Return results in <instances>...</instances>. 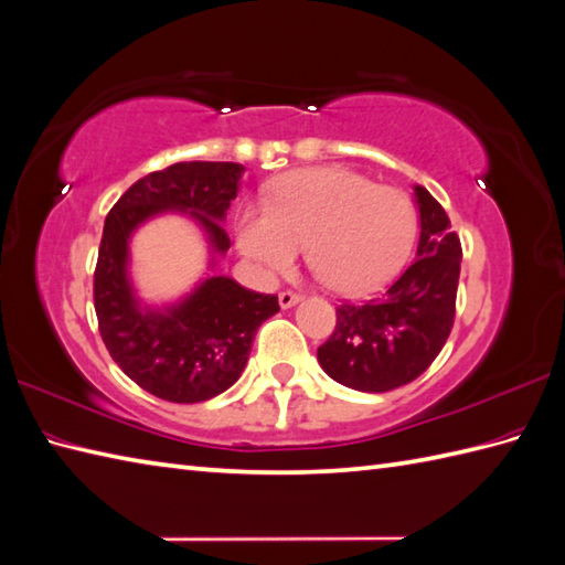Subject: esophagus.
Returning a JSON list of instances; mask_svg holds the SVG:
<instances>
[{
  "label": "esophagus",
  "instance_id": "34e87169",
  "mask_svg": "<svg viewBox=\"0 0 565 565\" xmlns=\"http://www.w3.org/2000/svg\"><path fill=\"white\" fill-rule=\"evenodd\" d=\"M300 298H303V296L296 294V291H281V294H279V306H281V308H291V306L298 303Z\"/></svg>",
  "mask_w": 565,
  "mask_h": 565
}]
</instances>
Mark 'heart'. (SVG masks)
<instances>
[{"label": "heart", "instance_id": "obj_1", "mask_svg": "<svg viewBox=\"0 0 565 565\" xmlns=\"http://www.w3.org/2000/svg\"><path fill=\"white\" fill-rule=\"evenodd\" d=\"M238 247L271 274L291 269L308 243L315 274L334 291L365 294L390 281L416 235L412 196L344 168L286 175L267 209L247 206L235 223Z\"/></svg>", "mask_w": 565, "mask_h": 565}]
</instances>
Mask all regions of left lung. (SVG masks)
<instances>
[{"mask_svg":"<svg viewBox=\"0 0 565 565\" xmlns=\"http://www.w3.org/2000/svg\"><path fill=\"white\" fill-rule=\"evenodd\" d=\"M422 238L416 259L383 294L365 303L344 300L318 361L337 383L390 392L412 383L436 361L455 322L462 243L426 188L416 185Z\"/></svg>","mask_w":565,"mask_h":565,"instance_id":"left-lung-1","label":"left lung"}]
</instances>
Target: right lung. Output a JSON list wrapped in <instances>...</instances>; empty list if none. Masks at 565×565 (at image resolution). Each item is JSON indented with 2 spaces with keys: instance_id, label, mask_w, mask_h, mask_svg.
<instances>
[{
  "instance_id": "obj_1",
  "label": "right lung",
  "mask_w": 565,
  "mask_h": 565,
  "mask_svg": "<svg viewBox=\"0 0 565 565\" xmlns=\"http://www.w3.org/2000/svg\"><path fill=\"white\" fill-rule=\"evenodd\" d=\"M241 173V163H173L137 180L105 216L94 271L103 344L127 377L166 402L194 404L228 390L245 369L257 327L279 312V298L212 277L178 308L139 310L125 271L127 238L143 218L182 209L226 253L231 238L221 221L238 194Z\"/></svg>"
}]
</instances>
